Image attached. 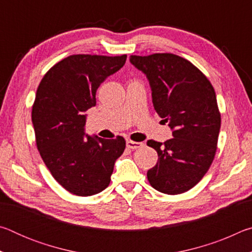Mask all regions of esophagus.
Segmentation results:
<instances>
[{
	"instance_id": "obj_1",
	"label": "esophagus",
	"mask_w": 252,
	"mask_h": 252,
	"mask_svg": "<svg viewBox=\"0 0 252 252\" xmlns=\"http://www.w3.org/2000/svg\"><path fill=\"white\" fill-rule=\"evenodd\" d=\"M126 147L129 149H132V150H135V149H139L143 147L142 142H134L132 140H126Z\"/></svg>"
}]
</instances>
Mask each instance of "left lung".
Masks as SVG:
<instances>
[{"label": "left lung", "mask_w": 252, "mask_h": 252, "mask_svg": "<svg viewBox=\"0 0 252 252\" xmlns=\"http://www.w3.org/2000/svg\"><path fill=\"white\" fill-rule=\"evenodd\" d=\"M130 62L146 74L155 110L173 136L164 144L147 142L159 157L148 180L162 193L186 192L203 178L216 155L221 118L215 89L192 63L176 54L131 55Z\"/></svg>", "instance_id": "left-lung-1"}]
</instances>
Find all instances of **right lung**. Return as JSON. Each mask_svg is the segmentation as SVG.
<instances>
[{
	"label": "right lung",
	"mask_w": 252,
	"mask_h": 252,
	"mask_svg": "<svg viewBox=\"0 0 252 252\" xmlns=\"http://www.w3.org/2000/svg\"><path fill=\"white\" fill-rule=\"evenodd\" d=\"M126 55L75 54L48 71L36 90L32 123L36 146L51 174L80 197L103 191L126 140L85 133V111L95 106L100 84L125 65Z\"/></svg>",
	"instance_id": "1"
}]
</instances>
